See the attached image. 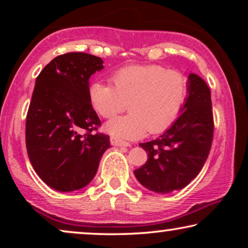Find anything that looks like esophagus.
<instances>
[{
	"instance_id": "34e87169",
	"label": "esophagus",
	"mask_w": 248,
	"mask_h": 248,
	"mask_svg": "<svg viewBox=\"0 0 248 248\" xmlns=\"http://www.w3.org/2000/svg\"><path fill=\"white\" fill-rule=\"evenodd\" d=\"M110 143H111V145H115V147H130L131 145L128 142L118 140V139L114 138V137L110 138Z\"/></svg>"
}]
</instances>
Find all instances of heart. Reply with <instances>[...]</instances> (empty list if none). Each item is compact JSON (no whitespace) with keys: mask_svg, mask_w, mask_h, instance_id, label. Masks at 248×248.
<instances>
[{"mask_svg":"<svg viewBox=\"0 0 248 248\" xmlns=\"http://www.w3.org/2000/svg\"><path fill=\"white\" fill-rule=\"evenodd\" d=\"M111 82H93L89 100L94 111L111 118L130 107L131 113L106 124L117 139H139L150 131L161 133L177 120L187 98V78L161 65H128L115 71Z\"/></svg>","mask_w":248,"mask_h":248,"instance_id":"1","label":"heart"}]
</instances>
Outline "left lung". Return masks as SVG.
<instances>
[{
    "label": "left lung",
    "mask_w": 248,
    "mask_h": 248,
    "mask_svg": "<svg viewBox=\"0 0 248 248\" xmlns=\"http://www.w3.org/2000/svg\"><path fill=\"white\" fill-rule=\"evenodd\" d=\"M211 93L199 76H188V97L175 123L155 140L140 143L148 160L134 175L145 188L167 194L194 179L208 159L213 140Z\"/></svg>",
    "instance_id": "8db88e82"
}]
</instances>
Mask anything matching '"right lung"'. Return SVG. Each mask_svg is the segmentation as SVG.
Listing matches in <instances>:
<instances>
[{"instance_id": "add662e5", "label": "right lung", "mask_w": 248, "mask_h": 248, "mask_svg": "<svg viewBox=\"0 0 248 248\" xmlns=\"http://www.w3.org/2000/svg\"><path fill=\"white\" fill-rule=\"evenodd\" d=\"M103 63L88 53H66L50 61L36 79L26 147L37 175L56 191L89 184L110 148L109 137L97 132L101 122L89 100V78Z\"/></svg>"}]
</instances>
